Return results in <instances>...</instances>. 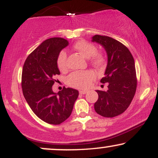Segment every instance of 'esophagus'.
Listing matches in <instances>:
<instances>
[{
  "label": "esophagus",
  "mask_w": 158,
  "mask_h": 158,
  "mask_svg": "<svg viewBox=\"0 0 158 158\" xmlns=\"http://www.w3.org/2000/svg\"><path fill=\"white\" fill-rule=\"evenodd\" d=\"M87 93H88V91H87V90H79V94H85Z\"/></svg>",
  "instance_id": "obj_1"
}]
</instances>
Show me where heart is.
<instances>
[{
	"mask_svg": "<svg viewBox=\"0 0 158 158\" xmlns=\"http://www.w3.org/2000/svg\"><path fill=\"white\" fill-rule=\"evenodd\" d=\"M74 50L79 52L85 59H89L90 63L96 67H100L105 63V58L102 53L97 52V48L91 43L86 41H79L73 45ZM58 68L60 70L67 68V53L64 50L60 52L57 59ZM95 75L92 71L74 72L67 79L70 86L84 88L88 87L93 81Z\"/></svg>",
	"mask_w": 158,
	"mask_h": 158,
	"instance_id": "obj_1",
	"label": "heart"
}]
</instances>
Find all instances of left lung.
Returning <instances> with one entry per match:
<instances>
[{
	"label": "left lung",
	"instance_id": "left-lung-1",
	"mask_svg": "<svg viewBox=\"0 0 158 158\" xmlns=\"http://www.w3.org/2000/svg\"><path fill=\"white\" fill-rule=\"evenodd\" d=\"M93 42L106 50L108 62L102 83H108V90H97L99 98L94 109L104 117H114L126 110L131 104L137 88L135 64L129 50L117 40L95 35Z\"/></svg>",
	"mask_w": 158,
	"mask_h": 158
}]
</instances>
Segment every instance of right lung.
Here are the masks:
<instances>
[{"mask_svg":"<svg viewBox=\"0 0 158 158\" xmlns=\"http://www.w3.org/2000/svg\"><path fill=\"white\" fill-rule=\"evenodd\" d=\"M68 44L62 38L45 40L28 56L23 67V97L34 114L49 124L58 125L66 120L79 96V91L73 88H64L58 93L52 89L54 77L60 74L58 56Z\"/></svg>","mask_w":158,"mask_h":158,"instance_id":"add662e5","label":"right lung"}]
</instances>
